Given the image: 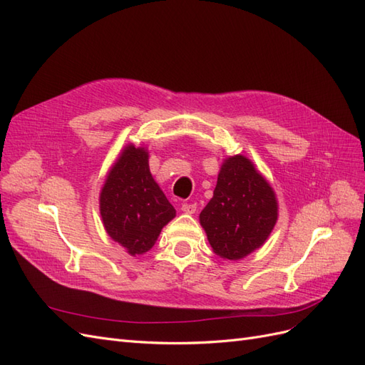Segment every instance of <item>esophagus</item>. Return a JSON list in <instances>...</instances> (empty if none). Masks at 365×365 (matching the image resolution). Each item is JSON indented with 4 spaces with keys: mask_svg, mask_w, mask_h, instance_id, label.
I'll use <instances>...</instances> for the list:
<instances>
[{
    "mask_svg": "<svg viewBox=\"0 0 365 365\" xmlns=\"http://www.w3.org/2000/svg\"><path fill=\"white\" fill-rule=\"evenodd\" d=\"M181 212L185 215H193L196 212V204L192 202H185L181 205Z\"/></svg>",
    "mask_w": 365,
    "mask_h": 365,
    "instance_id": "1",
    "label": "esophagus"
}]
</instances>
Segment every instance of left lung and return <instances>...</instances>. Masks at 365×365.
<instances>
[{"mask_svg":"<svg viewBox=\"0 0 365 365\" xmlns=\"http://www.w3.org/2000/svg\"><path fill=\"white\" fill-rule=\"evenodd\" d=\"M277 216V197L269 182L247 157L235 155L220 168L200 222L219 257L239 260L264 244Z\"/></svg>","mask_w":365,"mask_h":365,"instance_id":"obj_1","label":"left lung"}]
</instances>
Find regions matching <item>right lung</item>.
<instances>
[{"mask_svg":"<svg viewBox=\"0 0 365 365\" xmlns=\"http://www.w3.org/2000/svg\"><path fill=\"white\" fill-rule=\"evenodd\" d=\"M101 215L108 236L130 256L149 251L176 212L152 178L149 153L128 145L109 170L101 192Z\"/></svg>","mask_w":365,"mask_h":365,"instance_id":"right-lung-1","label":"right lung"}]
</instances>
